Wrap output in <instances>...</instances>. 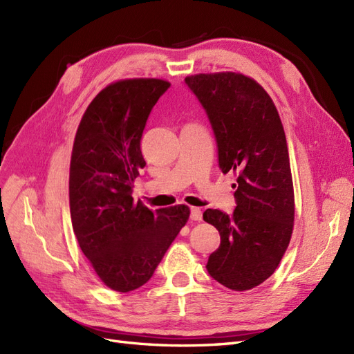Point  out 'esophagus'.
I'll return each mask as SVG.
<instances>
[{"mask_svg": "<svg viewBox=\"0 0 354 354\" xmlns=\"http://www.w3.org/2000/svg\"><path fill=\"white\" fill-rule=\"evenodd\" d=\"M190 220L201 221L202 220V211L199 208H190Z\"/></svg>", "mask_w": 354, "mask_h": 354, "instance_id": "esophagus-1", "label": "esophagus"}]
</instances>
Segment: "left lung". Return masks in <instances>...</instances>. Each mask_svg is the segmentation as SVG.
I'll return each mask as SVG.
<instances>
[{"mask_svg": "<svg viewBox=\"0 0 354 354\" xmlns=\"http://www.w3.org/2000/svg\"><path fill=\"white\" fill-rule=\"evenodd\" d=\"M185 82L208 116L220 169L238 176L234 211L203 212L221 239L207 270L226 288L248 291L273 274L292 234L294 187L283 127L270 95L242 73H199Z\"/></svg>", "mask_w": 354, "mask_h": 354, "instance_id": "1", "label": "left lung"}]
</instances>
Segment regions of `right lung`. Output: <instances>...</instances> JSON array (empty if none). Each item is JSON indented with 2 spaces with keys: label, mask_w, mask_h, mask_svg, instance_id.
Masks as SVG:
<instances>
[{
  "label": "right lung",
  "mask_w": 354,
  "mask_h": 354,
  "mask_svg": "<svg viewBox=\"0 0 354 354\" xmlns=\"http://www.w3.org/2000/svg\"><path fill=\"white\" fill-rule=\"evenodd\" d=\"M169 85L155 78L108 85L90 103L75 136L72 227L94 272L118 292L151 279L190 214L186 205L152 211L131 195L146 165L140 151L146 121Z\"/></svg>",
  "instance_id": "1"
}]
</instances>
